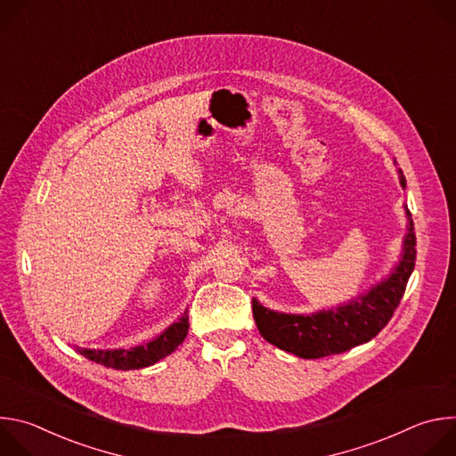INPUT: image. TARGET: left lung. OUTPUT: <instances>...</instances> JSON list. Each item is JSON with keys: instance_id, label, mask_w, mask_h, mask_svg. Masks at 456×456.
<instances>
[{"instance_id": "obj_1", "label": "left lung", "mask_w": 456, "mask_h": 456, "mask_svg": "<svg viewBox=\"0 0 456 456\" xmlns=\"http://www.w3.org/2000/svg\"><path fill=\"white\" fill-rule=\"evenodd\" d=\"M399 178L403 187H406L401 169ZM406 216L408 232L403 241V254L387 278L346 305L319 310L310 315L274 312L257 303V299H252V315L259 334L271 345L303 359L343 354L373 339L397 310L415 269L417 240L408 208Z\"/></svg>"}]
</instances>
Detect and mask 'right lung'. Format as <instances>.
Instances as JSON below:
<instances>
[{
	"label": "right lung",
	"mask_w": 456,
	"mask_h": 456,
	"mask_svg": "<svg viewBox=\"0 0 456 456\" xmlns=\"http://www.w3.org/2000/svg\"><path fill=\"white\" fill-rule=\"evenodd\" d=\"M189 330V315H183L173 322L169 329H166L159 338L146 345H139L134 348H117V350H90V348H77L81 355L86 359L115 368V370H139L155 364L157 361L164 359L171 352L178 348V345L185 339Z\"/></svg>",
	"instance_id": "add662e5"
}]
</instances>
